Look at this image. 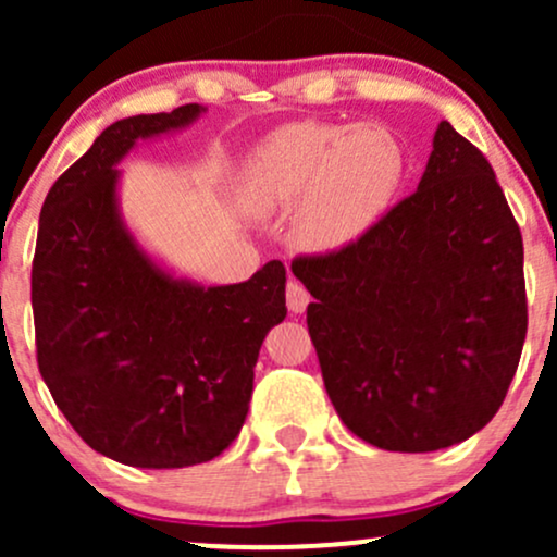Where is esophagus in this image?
I'll list each match as a JSON object with an SVG mask.
<instances>
[{
	"instance_id": "obj_1",
	"label": "esophagus",
	"mask_w": 557,
	"mask_h": 557,
	"mask_svg": "<svg viewBox=\"0 0 557 557\" xmlns=\"http://www.w3.org/2000/svg\"><path fill=\"white\" fill-rule=\"evenodd\" d=\"M285 298H287V309L293 311V314H304L306 306H309V290H306L304 285L296 283V280H290L285 287Z\"/></svg>"
}]
</instances>
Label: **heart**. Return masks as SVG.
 I'll use <instances>...</instances> for the list:
<instances>
[{
  "label": "heart",
  "instance_id": "b5f03b06",
  "mask_svg": "<svg viewBox=\"0 0 557 557\" xmlns=\"http://www.w3.org/2000/svg\"><path fill=\"white\" fill-rule=\"evenodd\" d=\"M403 181V151L380 127L298 123L253 159V194L264 209L298 207L311 248H341L374 225Z\"/></svg>",
  "mask_w": 557,
  "mask_h": 557
}]
</instances>
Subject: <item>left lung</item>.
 Instances as JSON below:
<instances>
[{"label":"left lung","instance_id":"8db88e82","mask_svg":"<svg viewBox=\"0 0 557 557\" xmlns=\"http://www.w3.org/2000/svg\"><path fill=\"white\" fill-rule=\"evenodd\" d=\"M419 188L361 238L296 257L337 417L382 450L430 453L487 426L519 369V222L487 157L440 123Z\"/></svg>","mask_w":557,"mask_h":557}]
</instances>
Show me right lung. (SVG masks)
Instances as JSON below:
<instances>
[{"label": "right lung", "mask_w": 557, "mask_h": 557, "mask_svg": "<svg viewBox=\"0 0 557 557\" xmlns=\"http://www.w3.org/2000/svg\"><path fill=\"white\" fill-rule=\"evenodd\" d=\"M198 114L185 104L117 120L57 177L38 216V372L83 443L138 469L207 463L238 437L259 348L287 314L283 261L198 287L159 270L120 222L114 164Z\"/></svg>", "instance_id": "add662e5"}]
</instances>
